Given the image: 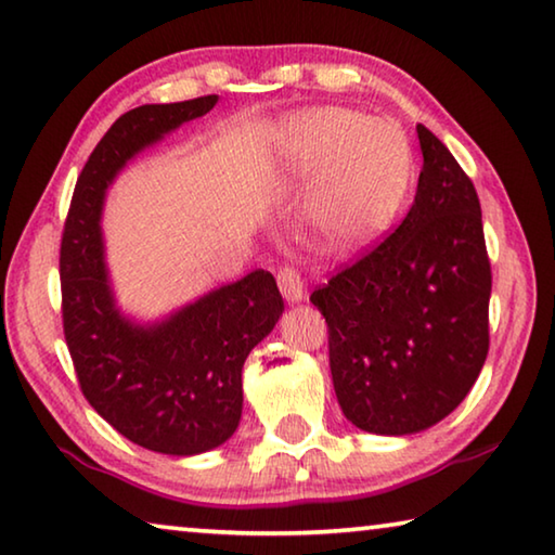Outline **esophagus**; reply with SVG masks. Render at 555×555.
I'll list each match as a JSON object with an SVG mask.
<instances>
[{"label":"esophagus","mask_w":555,"mask_h":555,"mask_svg":"<svg viewBox=\"0 0 555 555\" xmlns=\"http://www.w3.org/2000/svg\"><path fill=\"white\" fill-rule=\"evenodd\" d=\"M276 281H279L281 296H284L288 304H298V300L306 298V286H304V279L298 274V269L281 267Z\"/></svg>","instance_id":"obj_1"}]
</instances>
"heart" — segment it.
<instances>
[{"mask_svg": "<svg viewBox=\"0 0 555 555\" xmlns=\"http://www.w3.org/2000/svg\"><path fill=\"white\" fill-rule=\"evenodd\" d=\"M291 183L308 185L306 228L323 255L350 257L389 230L411 178V149L387 119L313 109L281 137Z\"/></svg>", "mask_w": 555, "mask_h": 555, "instance_id": "heart-1", "label": "heart"}]
</instances>
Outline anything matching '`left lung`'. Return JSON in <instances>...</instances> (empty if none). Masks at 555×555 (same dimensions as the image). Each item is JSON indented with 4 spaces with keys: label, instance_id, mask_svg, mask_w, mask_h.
Returning <instances> with one entry per match:
<instances>
[{
    "label": "left lung",
    "instance_id": "left-lung-1",
    "mask_svg": "<svg viewBox=\"0 0 555 555\" xmlns=\"http://www.w3.org/2000/svg\"><path fill=\"white\" fill-rule=\"evenodd\" d=\"M416 131L424 168L406 218L311 294L327 323L337 403L357 428L379 436L443 421L490 350L480 198L434 131Z\"/></svg>",
    "mask_w": 555,
    "mask_h": 555
}]
</instances>
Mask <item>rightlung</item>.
Returning a JSON list of instances; mask_svg holds the SVG:
<instances>
[{
  "label": "right lung",
  "mask_w": 555,
  "mask_h": 555,
  "mask_svg": "<svg viewBox=\"0 0 555 555\" xmlns=\"http://www.w3.org/2000/svg\"><path fill=\"white\" fill-rule=\"evenodd\" d=\"M215 102L218 95H205L125 112L80 171L61 240L63 333L82 393L131 443L181 457L237 430L244 360L274 331L284 298L274 276L257 269L162 323H131L112 296L100 218L129 158L208 115Z\"/></svg>",
  "instance_id": "obj_1"
}]
</instances>
